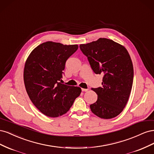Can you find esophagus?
Listing matches in <instances>:
<instances>
[{"label": "esophagus", "instance_id": "obj_1", "mask_svg": "<svg viewBox=\"0 0 154 154\" xmlns=\"http://www.w3.org/2000/svg\"><path fill=\"white\" fill-rule=\"evenodd\" d=\"M88 88H82V91H83V92H87V91H88Z\"/></svg>", "mask_w": 154, "mask_h": 154}]
</instances>
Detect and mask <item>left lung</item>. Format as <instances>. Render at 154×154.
Instances as JSON below:
<instances>
[{
	"label": "left lung",
	"instance_id": "left-lung-1",
	"mask_svg": "<svg viewBox=\"0 0 154 154\" xmlns=\"http://www.w3.org/2000/svg\"><path fill=\"white\" fill-rule=\"evenodd\" d=\"M80 48L94 72L103 75L102 87L92 88L97 100L90 105L91 111L103 119L116 117L127 105L132 87L134 69L127 50L104 38L81 44Z\"/></svg>",
	"mask_w": 154,
	"mask_h": 154
}]
</instances>
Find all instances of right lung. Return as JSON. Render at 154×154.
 <instances>
[{
  "label": "right lung",
  "mask_w": 154,
  "mask_h": 154,
  "mask_svg": "<svg viewBox=\"0 0 154 154\" xmlns=\"http://www.w3.org/2000/svg\"><path fill=\"white\" fill-rule=\"evenodd\" d=\"M78 48V45L46 42L32 50L26 60L27 93L36 108L49 117L66 114L80 95L81 88L61 83L67 60Z\"/></svg>",
  "instance_id": "right-lung-1"
}]
</instances>
